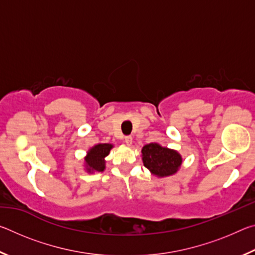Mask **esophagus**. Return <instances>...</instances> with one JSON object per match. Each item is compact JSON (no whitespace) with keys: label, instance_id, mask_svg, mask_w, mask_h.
Wrapping results in <instances>:
<instances>
[{"label":"esophagus","instance_id":"obj_1","mask_svg":"<svg viewBox=\"0 0 255 255\" xmlns=\"http://www.w3.org/2000/svg\"><path fill=\"white\" fill-rule=\"evenodd\" d=\"M125 143H126L128 146H130L132 144V137L131 136L125 137Z\"/></svg>","mask_w":255,"mask_h":255}]
</instances>
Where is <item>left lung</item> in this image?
Listing matches in <instances>:
<instances>
[{
	"instance_id": "obj_1",
	"label": "left lung",
	"mask_w": 255,
	"mask_h": 255,
	"mask_svg": "<svg viewBox=\"0 0 255 255\" xmlns=\"http://www.w3.org/2000/svg\"><path fill=\"white\" fill-rule=\"evenodd\" d=\"M141 158L144 166L158 178L175 174L182 164V157L176 150L163 147L157 143L145 145L141 148Z\"/></svg>"
}]
</instances>
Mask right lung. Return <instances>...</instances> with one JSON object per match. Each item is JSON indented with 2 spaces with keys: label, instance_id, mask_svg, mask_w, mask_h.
<instances>
[{
  "label": "right lung",
  "instance_id": "obj_1",
  "mask_svg": "<svg viewBox=\"0 0 255 255\" xmlns=\"http://www.w3.org/2000/svg\"><path fill=\"white\" fill-rule=\"evenodd\" d=\"M114 147L112 144H98L89 149L84 157L85 167L89 173L93 172H103L106 169V157L109 155L110 149Z\"/></svg>",
  "mask_w": 255,
  "mask_h": 255
}]
</instances>
